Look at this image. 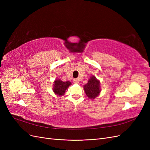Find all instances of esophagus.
<instances>
[{
    "instance_id": "34e87169",
    "label": "esophagus",
    "mask_w": 150,
    "mask_h": 150,
    "mask_svg": "<svg viewBox=\"0 0 150 150\" xmlns=\"http://www.w3.org/2000/svg\"><path fill=\"white\" fill-rule=\"evenodd\" d=\"M73 82H74V83H75V84H78V83H79V79H74Z\"/></svg>"
}]
</instances>
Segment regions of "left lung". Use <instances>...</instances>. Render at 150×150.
I'll use <instances>...</instances> for the list:
<instances>
[{
    "instance_id": "left-lung-1",
    "label": "left lung",
    "mask_w": 150,
    "mask_h": 150,
    "mask_svg": "<svg viewBox=\"0 0 150 150\" xmlns=\"http://www.w3.org/2000/svg\"><path fill=\"white\" fill-rule=\"evenodd\" d=\"M84 91L89 99H95L101 93L100 81L95 76H91L89 79L88 83L84 85Z\"/></svg>"
}]
</instances>
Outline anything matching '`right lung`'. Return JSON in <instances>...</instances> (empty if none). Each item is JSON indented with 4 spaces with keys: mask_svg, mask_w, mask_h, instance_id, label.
<instances>
[{
    "mask_svg": "<svg viewBox=\"0 0 150 150\" xmlns=\"http://www.w3.org/2000/svg\"><path fill=\"white\" fill-rule=\"evenodd\" d=\"M71 85V83L69 81H62L59 79H56L54 81L53 84V92L58 96H64L66 91Z\"/></svg>",
    "mask_w": 150,
    "mask_h": 150,
    "instance_id": "add662e5",
    "label": "right lung"
}]
</instances>
